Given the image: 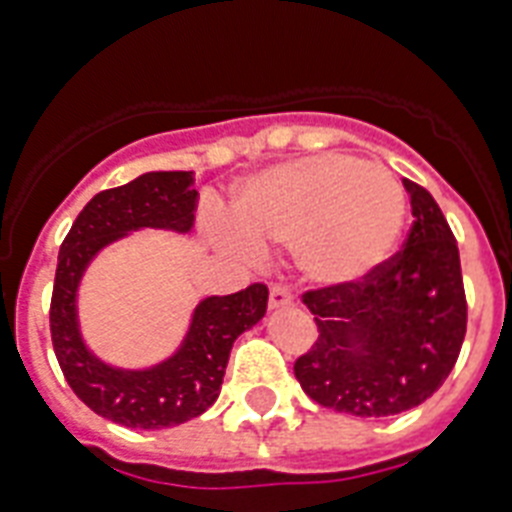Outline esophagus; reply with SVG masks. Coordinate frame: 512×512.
Returning <instances> with one entry per match:
<instances>
[{
  "mask_svg": "<svg viewBox=\"0 0 512 512\" xmlns=\"http://www.w3.org/2000/svg\"><path fill=\"white\" fill-rule=\"evenodd\" d=\"M268 303H271V308H287V305H292V292L284 284H273Z\"/></svg>",
  "mask_w": 512,
  "mask_h": 512,
  "instance_id": "1",
  "label": "esophagus"
}]
</instances>
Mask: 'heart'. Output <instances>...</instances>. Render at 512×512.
<instances>
[{
  "label": "heart",
  "instance_id": "1",
  "mask_svg": "<svg viewBox=\"0 0 512 512\" xmlns=\"http://www.w3.org/2000/svg\"><path fill=\"white\" fill-rule=\"evenodd\" d=\"M406 193L396 177L345 154L308 156L252 177L233 201V225L252 247H295L305 279L345 287L396 249Z\"/></svg>",
  "mask_w": 512,
  "mask_h": 512
}]
</instances>
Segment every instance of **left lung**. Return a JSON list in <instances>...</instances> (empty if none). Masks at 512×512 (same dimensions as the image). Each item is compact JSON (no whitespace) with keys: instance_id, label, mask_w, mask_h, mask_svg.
Segmentation results:
<instances>
[{"instance_id":"left-lung-1","label":"left lung","mask_w":512,"mask_h":512,"mask_svg":"<svg viewBox=\"0 0 512 512\" xmlns=\"http://www.w3.org/2000/svg\"><path fill=\"white\" fill-rule=\"evenodd\" d=\"M404 188L414 215L404 247L356 284L303 292L319 335L295 361V377L335 412L390 417L420 406L444 385L465 340L457 239L422 185L404 180Z\"/></svg>"}]
</instances>
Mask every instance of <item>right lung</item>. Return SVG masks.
<instances>
[{
  "instance_id": "obj_1",
  "label": "right lung",
  "mask_w": 512,
  "mask_h": 512,
  "mask_svg": "<svg viewBox=\"0 0 512 512\" xmlns=\"http://www.w3.org/2000/svg\"><path fill=\"white\" fill-rule=\"evenodd\" d=\"M196 199L191 172H146L95 193L60 244L50 303L52 348L76 396L124 428H172L207 412L220 396L233 340L255 327L268 308L265 284L201 300L180 350L143 372L114 369L87 350L76 321V287L87 263L127 231H191Z\"/></svg>"
}]
</instances>
